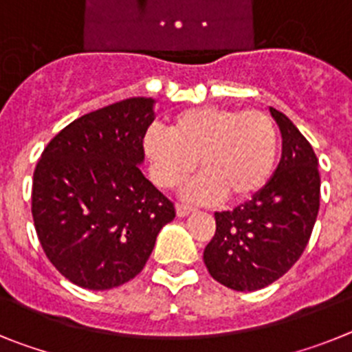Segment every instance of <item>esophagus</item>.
<instances>
[{"mask_svg":"<svg viewBox=\"0 0 352 352\" xmlns=\"http://www.w3.org/2000/svg\"><path fill=\"white\" fill-rule=\"evenodd\" d=\"M193 210L195 207L188 206V204H177V216H180V218H184V216L191 214Z\"/></svg>","mask_w":352,"mask_h":352,"instance_id":"34e87169","label":"esophagus"}]
</instances>
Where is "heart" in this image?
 <instances>
[{
    "instance_id": "b5f03b06",
    "label": "heart",
    "mask_w": 352,
    "mask_h": 352,
    "mask_svg": "<svg viewBox=\"0 0 352 352\" xmlns=\"http://www.w3.org/2000/svg\"><path fill=\"white\" fill-rule=\"evenodd\" d=\"M143 146L161 188L184 182L198 163L204 175L186 189L189 198L244 201L273 175L278 133L273 118L258 109L198 106L179 113L168 133L148 131Z\"/></svg>"
}]
</instances>
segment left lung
<instances>
[{"label": "left lung", "mask_w": 352, "mask_h": 352, "mask_svg": "<svg viewBox=\"0 0 352 352\" xmlns=\"http://www.w3.org/2000/svg\"><path fill=\"white\" fill-rule=\"evenodd\" d=\"M282 133L274 175L250 201L216 212V234L204 250L210 276L252 292L276 282L303 255L319 212L317 155L289 118L271 108Z\"/></svg>", "instance_id": "8db88e82"}]
</instances>
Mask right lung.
Segmentation results:
<instances>
[{"label":"right lung","instance_id":"1","mask_svg":"<svg viewBox=\"0 0 352 352\" xmlns=\"http://www.w3.org/2000/svg\"><path fill=\"white\" fill-rule=\"evenodd\" d=\"M154 100L129 97L70 122L33 172L32 214L42 250L76 285L106 290L145 267L159 230L175 218L138 164Z\"/></svg>","mask_w":352,"mask_h":352}]
</instances>
